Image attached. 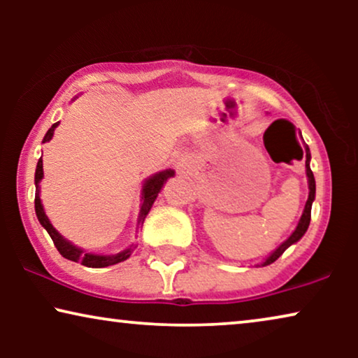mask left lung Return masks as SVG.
<instances>
[{
  "instance_id": "8db88e82",
  "label": "left lung",
  "mask_w": 358,
  "mask_h": 358,
  "mask_svg": "<svg viewBox=\"0 0 358 358\" xmlns=\"http://www.w3.org/2000/svg\"><path fill=\"white\" fill-rule=\"evenodd\" d=\"M300 136H301V134H300ZM301 140H303V136H301ZM305 155H306V161H305L306 178H308V189H310V194H308V200H306V203H305V208H303L300 222H298L296 228L293 229V233L290 234V236H288L285 241H283L280 246L275 249V251H272L271 254H268V256L264 259V262L259 264V266H262V267L264 266H268V264H272V262H275L277 259L280 257L282 254L285 252L287 249L292 246V244H295V243L300 241V239L303 238V234L306 233L308 227H310V222H311V205H313V202H315V195H316V182H315V176H313V171L310 168L311 153H310V148H308V145H305Z\"/></svg>"
}]
</instances>
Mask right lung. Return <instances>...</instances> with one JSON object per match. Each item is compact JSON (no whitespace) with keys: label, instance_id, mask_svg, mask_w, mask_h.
<instances>
[{"label":"right lung","instance_id":"add662e5","mask_svg":"<svg viewBox=\"0 0 358 358\" xmlns=\"http://www.w3.org/2000/svg\"><path fill=\"white\" fill-rule=\"evenodd\" d=\"M75 99H71V101H75ZM58 125H60V122H57V124H53L50 129H48L45 136H43L42 143H47V141H50L53 138V134H55V129ZM174 174L176 173L173 169H164V171H159V173H156V174H151L150 178L145 179L143 187H141V203H140L138 220H136V233H138V229L141 227H143L146 215L150 213V210H151V207H153L156 197H158L161 189L164 187L166 180H168L169 178H174ZM42 179H43V163H42V156H41V159H38L37 168H36V178H34V184H36V215H37L38 222H41L42 227L47 229L48 234H50L53 244H55L58 252H60L63 257L68 259V261H73V262H81L83 266H86V267L101 268V267H109V266H114V264L124 262L131 256V252L135 251L136 244H130L129 248L124 249V251L117 252V254H96V252H87V251H85V249L78 248L76 244H73L71 241H68L65 236H62V234L58 233L55 228H53L50 220H48V217L45 215V210H43V205L41 200Z\"/></svg>","mask_w":358,"mask_h":358}]
</instances>
